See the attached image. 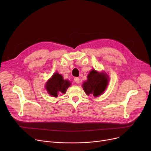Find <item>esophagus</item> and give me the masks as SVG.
I'll return each mask as SVG.
<instances>
[{
    "mask_svg": "<svg viewBox=\"0 0 151 151\" xmlns=\"http://www.w3.org/2000/svg\"><path fill=\"white\" fill-rule=\"evenodd\" d=\"M74 81H75V82L76 83H79V77H74Z\"/></svg>",
    "mask_w": 151,
    "mask_h": 151,
    "instance_id": "34e87169",
    "label": "esophagus"
}]
</instances>
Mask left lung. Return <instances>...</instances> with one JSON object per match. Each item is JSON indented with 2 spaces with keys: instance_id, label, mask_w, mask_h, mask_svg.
<instances>
[{
  "instance_id": "left-lung-1",
  "label": "left lung",
  "mask_w": 151,
  "mask_h": 151,
  "mask_svg": "<svg viewBox=\"0 0 151 151\" xmlns=\"http://www.w3.org/2000/svg\"><path fill=\"white\" fill-rule=\"evenodd\" d=\"M108 84V76L104 73L92 70L88 76L83 87L87 95H93L96 97L101 95L106 89Z\"/></svg>"
}]
</instances>
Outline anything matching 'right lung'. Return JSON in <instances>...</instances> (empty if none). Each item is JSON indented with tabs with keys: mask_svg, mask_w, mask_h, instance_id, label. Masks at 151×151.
Wrapping results in <instances>:
<instances>
[{
	"mask_svg": "<svg viewBox=\"0 0 151 151\" xmlns=\"http://www.w3.org/2000/svg\"><path fill=\"white\" fill-rule=\"evenodd\" d=\"M70 86V82L63 80L62 75L55 73L50 79L46 84L48 93L54 97H57L58 93L65 94L67 88Z\"/></svg>",
	"mask_w": 151,
	"mask_h": 151,
	"instance_id": "obj_1",
	"label": "right lung"
}]
</instances>
